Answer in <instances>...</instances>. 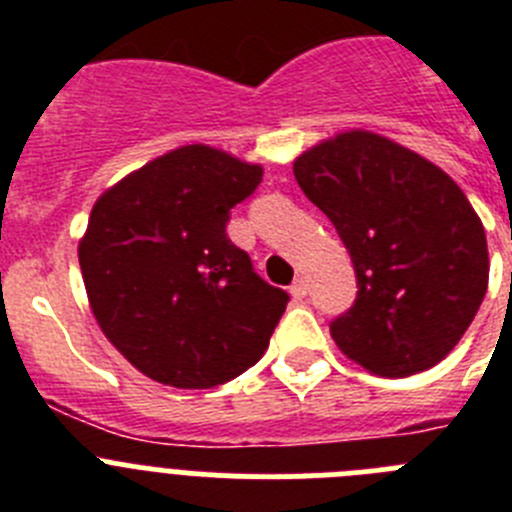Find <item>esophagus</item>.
I'll list each match as a JSON object with an SVG mask.
<instances>
[{"label": "esophagus", "instance_id": "obj_1", "mask_svg": "<svg viewBox=\"0 0 512 512\" xmlns=\"http://www.w3.org/2000/svg\"><path fill=\"white\" fill-rule=\"evenodd\" d=\"M289 295H292V300L295 302H302L307 297V284H305V279H297L295 284H292V287H289Z\"/></svg>", "mask_w": 512, "mask_h": 512}]
</instances>
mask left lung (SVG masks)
<instances>
[{
	"instance_id": "1",
	"label": "left lung",
	"mask_w": 512,
	"mask_h": 512,
	"mask_svg": "<svg viewBox=\"0 0 512 512\" xmlns=\"http://www.w3.org/2000/svg\"><path fill=\"white\" fill-rule=\"evenodd\" d=\"M356 271V300L330 323L348 359L379 377L436 366L485 300V228L449 174L382 135L351 130L295 161Z\"/></svg>"
}]
</instances>
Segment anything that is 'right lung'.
<instances>
[{
	"label": "right lung",
	"mask_w": 512,
	"mask_h": 512,
	"mask_svg": "<svg viewBox=\"0 0 512 512\" xmlns=\"http://www.w3.org/2000/svg\"><path fill=\"white\" fill-rule=\"evenodd\" d=\"M261 166L184 146L102 194L79 243L89 305L104 336L146 377L207 390L264 356L289 295L228 238L230 210Z\"/></svg>",
	"instance_id": "1"
}]
</instances>
